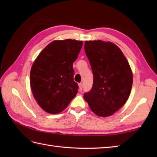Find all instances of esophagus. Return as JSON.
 <instances>
[{"label": "esophagus", "instance_id": "obj_1", "mask_svg": "<svg viewBox=\"0 0 157 157\" xmlns=\"http://www.w3.org/2000/svg\"><path fill=\"white\" fill-rule=\"evenodd\" d=\"M79 90L82 91V89H83V84H82V83H79Z\"/></svg>", "mask_w": 157, "mask_h": 157}]
</instances>
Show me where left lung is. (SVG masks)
<instances>
[{
	"instance_id": "left-lung-1",
	"label": "left lung",
	"mask_w": 157,
	"mask_h": 157,
	"mask_svg": "<svg viewBox=\"0 0 157 157\" xmlns=\"http://www.w3.org/2000/svg\"><path fill=\"white\" fill-rule=\"evenodd\" d=\"M86 55L93 73V85L84 94L96 115L111 116L124 105L131 92L133 75L128 60L112 42L86 41Z\"/></svg>"
}]
</instances>
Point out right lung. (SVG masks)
Returning <instances> with one entry per match:
<instances>
[{"label":"right lung","mask_w":157,"mask_h":157,"mask_svg":"<svg viewBox=\"0 0 157 157\" xmlns=\"http://www.w3.org/2000/svg\"><path fill=\"white\" fill-rule=\"evenodd\" d=\"M83 42L75 40H55L40 53L30 71L32 91L40 106L56 114L68 106L78 92L73 80V63L76 61Z\"/></svg>","instance_id":"right-lung-1"}]
</instances>
